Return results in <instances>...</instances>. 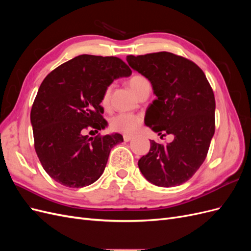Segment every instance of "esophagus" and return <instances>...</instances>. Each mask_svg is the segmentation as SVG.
Listing matches in <instances>:
<instances>
[{
	"label": "esophagus",
	"instance_id": "esophagus-1",
	"mask_svg": "<svg viewBox=\"0 0 251 251\" xmlns=\"http://www.w3.org/2000/svg\"><path fill=\"white\" fill-rule=\"evenodd\" d=\"M133 138H134V136H133V135H124V140H125L126 142L132 140Z\"/></svg>",
	"mask_w": 251,
	"mask_h": 251
}]
</instances>
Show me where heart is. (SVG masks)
<instances>
[{
    "instance_id": "1",
    "label": "heart",
    "mask_w": 251,
    "mask_h": 251,
    "mask_svg": "<svg viewBox=\"0 0 251 251\" xmlns=\"http://www.w3.org/2000/svg\"><path fill=\"white\" fill-rule=\"evenodd\" d=\"M150 85L149 80L140 74H135L128 79V86L132 89L135 94H137L139 91L143 88ZM111 95V87H107L104 89L102 96H101V104L103 107H107L109 104ZM142 124V117L140 115L131 113H119L116 116H114L110 121V127L113 131L120 132L125 134H132L134 133Z\"/></svg>"
}]
</instances>
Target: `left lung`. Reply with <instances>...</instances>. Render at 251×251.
Here are the masks:
<instances>
[{
  "mask_svg": "<svg viewBox=\"0 0 251 251\" xmlns=\"http://www.w3.org/2000/svg\"><path fill=\"white\" fill-rule=\"evenodd\" d=\"M132 69L151 83L156 100L144 123L154 132L172 134L168 144L151 140L150 151L138 166L151 183L178 186L199 170L215 134V95L204 72L192 60L171 52L127 55Z\"/></svg>",
  "mask_w": 251,
  "mask_h": 251,
  "instance_id": "8db88e82",
  "label": "left lung"
}]
</instances>
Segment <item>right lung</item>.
<instances>
[{
  "mask_svg": "<svg viewBox=\"0 0 251 251\" xmlns=\"http://www.w3.org/2000/svg\"><path fill=\"white\" fill-rule=\"evenodd\" d=\"M131 74L118 57L82 54L45 77L30 120L36 155L53 180L79 188L101 176L111 149L124 138L118 133L88 138L86 131L98 133L107 126L100 105L103 91L114 79Z\"/></svg>",
  "mask_w": 251,
  "mask_h": 251,
  "instance_id": "add662e5",
  "label": "right lung"
}]
</instances>
